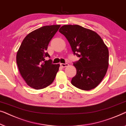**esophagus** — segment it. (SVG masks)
I'll list each match as a JSON object with an SVG mask.
<instances>
[{"mask_svg": "<svg viewBox=\"0 0 126 126\" xmlns=\"http://www.w3.org/2000/svg\"><path fill=\"white\" fill-rule=\"evenodd\" d=\"M60 65H61V67H66L67 66H68V63H61L60 64Z\"/></svg>", "mask_w": 126, "mask_h": 126, "instance_id": "esophagus-1", "label": "esophagus"}]
</instances>
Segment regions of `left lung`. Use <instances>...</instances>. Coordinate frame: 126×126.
Here are the masks:
<instances>
[{
  "mask_svg": "<svg viewBox=\"0 0 126 126\" xmlns=\"http://www.w3.org/2000/svg\"><path fill=\"white\" fill-rule=\"evenodd\" d=\"M59 31L66 38L74 54L80 58L74 63L77 74L72 84L85 91L96 87L109 67V49L103 40L96 32L77 24L64 25Z\"/></svg>",
  "mask_w": 126,
  "mask_h": 126,
  "instance_id": "8db88e82",
  "label": "left lung"
}]
</instances>
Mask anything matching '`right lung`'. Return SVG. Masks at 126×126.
<instances>
[{
	"label": "right lung",
	"mask_w": 126,
	"mask_h": 126,
	"mask_svg": "<svg viewBox=\"0 0 126 126\" xmlns=\"http://www.w3.org/2000/svg\"><path fill=\"white\" fill-rule=\"evenodd\" d=\"M61 25L45 26L28 33L16 54V63L23 79L36 90L47 87L54 80L59 64H53L46 52L48 46Z\"/></svg>",
	"instance_id": "add662e5"
}]
</instances>
